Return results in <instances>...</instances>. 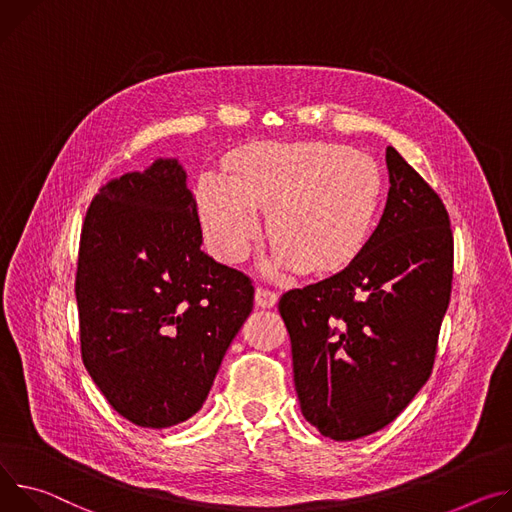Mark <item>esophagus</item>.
I'll return each mask as SVG.
<instances>
[{"label": "esophagus", "mask_w": 512, "mask_h": 512, "mask_svg": "<svg viewBox=\"0 0 512 512\" xmlns=\"http://www.w3.org/2000/svg\"><path fill=\"white\" fill-rule=\"evenodd\" d=\"M276 301H278V295H276L274 291H270V289H266V287H258V289H256V305H258V307L270 309V307L276 305Z\"/></svg>", "instance_id": "1"}]
</instances>
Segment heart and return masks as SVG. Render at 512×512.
<instances>
[{"label":"heart","instance_id":"obj_1","mask_svg":"<svg viewBox=\"0 0 512 512\" xmlns=\"http://www.w3.org/2000/svg\"><path fill=\"white\" fill-rule=\"evenodd\" d=\"M197 211L211 250L240 262L260 232L256 209L268 211L276 244L264 270L291 266L331 272L348 266L374 230L382 175L362 152L327 142L264 144L234 162L232 179L207 173L197 185Z\"/></svg>","mask_w":512,"mask_h":512}]
</instances>
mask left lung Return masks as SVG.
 <instances>
[{"label": "left lung", "mask_w": 512, "mask_h": 512, "mask_svg": "<svg viewBox=\"0 0 512 512\" xmlns=\"http://www.w3.org/2000/svg\"><path fill=\"white\" fill-rule=\"evenodd\" d=\"M388 199L364 250L278 301L303 417L352 441L403 413L429 380L449 305L453 236L439 195L392 146Z\"/></svg>", "instance_id": "8db88e82"}]
</instances>
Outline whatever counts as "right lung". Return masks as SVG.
I'll return each instance as SVG.
<instances>
[{
    "label": "right lung",
    "mask_w": 512,
    "mask_h": 512,
    "mask_svg": "<svg viewBox=\"0 0 512 512\" xmlns=\"http://www.w3.org/2000/svg\"><path fill=\"white\" fill-rule=\"evenodd\" d=\"M201 244L197 201L175 158L109 181L87 209L75 278L81 358L107 403L138 427L193 417L252 313V280Z\"/></svg>",
    "instance_id": "obj_1"
}]
</instances>
